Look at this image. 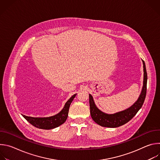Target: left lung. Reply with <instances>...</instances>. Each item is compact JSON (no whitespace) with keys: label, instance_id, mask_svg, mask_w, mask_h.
<instances>
[{"label":"left lung","instance_id":"obj_1","mask_svg":"<svg viewBox=\"0 0 160 160\" xmlns=\"http://www.w3.org/2000/svg\"><path fill=\"white\" fill-rule=\"evenodd\" d=\"M142 61L144 68V80L141 93L137 101L128 109L114 114H107L103 112L96 106L92 95L89 94L90 115L96 123L104 127H118L129 122L141 108L146 96L148 80L145 62L143 60Z\"/></svg>","mask_w":160,"mask_h":160}]
</instances>
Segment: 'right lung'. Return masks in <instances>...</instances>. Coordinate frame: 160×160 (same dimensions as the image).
<instances>
[{"instance_id":"add662e5","label":"right lung","mask_w":160,"mask_h":160,"mask_svg":"<svg viewBox=\"0 0 160 160\" xmlns=\"http://www.w3.org/2000/svg\"><path fill=\"white\" fill-rule=\"evenodd\" d=\"M76 95L77 94L72 96L70 98V99L66 102L62 109L56 115L50 117L44 118L31 117L25 116L24 115H22V116L23 117L30 123H31L32 125L37 128L45 130H50L56 128L66 122L68 118V111H69L70 104L72 102Z\"/></svg>"}]
</instances>
